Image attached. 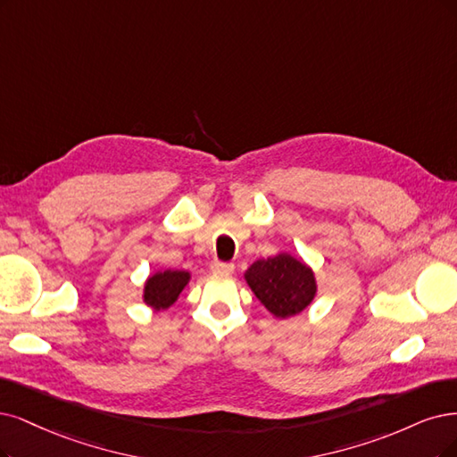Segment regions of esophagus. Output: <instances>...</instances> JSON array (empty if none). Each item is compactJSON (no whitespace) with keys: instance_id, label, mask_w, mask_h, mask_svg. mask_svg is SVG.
Listing matches in <instances>:
<instances>
[{"instance_id":"esophagus-1","label":"esophagus","mask_w":457,"mask_h":457,"mask_svg":"<svg viewBox=\"0 0 457 457\" xmlns=\"http://www.w3.org/2000/svg\"><path fill=\"white\" fill-rule=\"evenodd\" d=\"M211 271L214 275H229L233 273V263H226V262H214L211 265Z\"/></svg>"}]
</instances>
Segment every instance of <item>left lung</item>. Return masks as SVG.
Listing matches in <instances>:
<instances>
[{
  "instance_id": "obj_1",
  "label": "left lung",
  "mask_w": 457,
  "mask_h": 457,
  "mask_svg": "<svg viewBox=\"0 0 457 457\" xmlns=\"http://www.w3.org/2000/svg\"><path fill=\"white\" fill-rule=\"evenodd\" d=\"M245 280L262 305L277 318L299 314L316 295L312 269L286 252L252 263Z\"/></svg>"
}]
</instances>
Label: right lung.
<instances>
[{
  "instance_id": "add662e5",
  "label": "right lung",
  "mask_w": 457,
  "mask_h": 457,
  "mask_svg": "<svg viewBox=\"0 0 457 457\" xmlns=\"http://www.w3.org/2000/svg\"><path fill=\"white\" fill-rule=\"evenodd\" d=\"M188 282V271H173V269H167L163 273L148 277V280L145 282L143 301L154 311H165L179 299L180 292L186 288Z\"/></svg>"
}]
</instances>
